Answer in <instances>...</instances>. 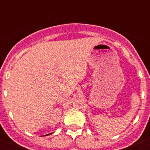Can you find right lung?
I'll list each match as a JSON object with an SVG mask.
<instances>
[{
	"mask_svg": "<svg viewBox=\"0 0 150 150\" xmlns=\"http://www.w3.org/2000/svg\"><path fill=\"white\" fill-rule=\"evenodd\" d=\"M52 134V133H51ZM49 134H47V135H49Z\"/></svg>",
	"mask_w": 150,
	"mask_h": 150,
	"instance_id": "1",
	"label": "right lung"
}]
</instances>
